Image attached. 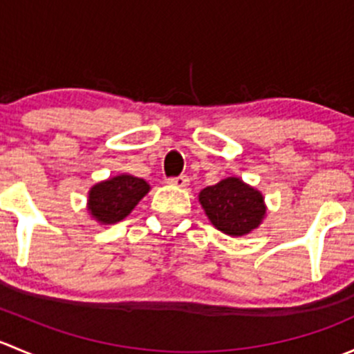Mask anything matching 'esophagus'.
I'll return each instance as SVG.
<instances>
[{"label":"esophagus","mask_w":354,"mask_h":354,"mask_svg":"<svg viewBox=\"0 0 354 354\" xmlns=\"http://www.w3.org/2000/svg\"><path fill=\"white\" fill-rule=\"evenodd\" d=\"M188 176H185V174H181V176H174V178H169V185H173V187H178V188H185L188 185Z\"/></svg>","instance_id":"1"}]
</instances>
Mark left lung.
I'll list each match as a JSON object with an SVG mask.
<instances>
[{
	"instance_id": "1",
	"label": "left lung",
	"mask_w": 354,
	"mask_h": 354,
	"mask_svg": "<svg viewBox=\"0 0 354 354\" xmlns=\"http://www.w3.org/2000/svg\"><path fill=\"white\" fill-rule=\"evenodd\" d=\"M200 203L210 223L230 236H243L266 216L263 197L238 178H226L200 192Z\"/></svg>"
}]
</instances>
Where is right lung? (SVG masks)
<instances>
[{
  "mask_svg": "<svg viewBox=\"0 0 354 354\" xmlns=\"http://www.w3.org/2000/svg\"><path fill=\"white\" fill-rule=\"evenodd\" d=\"M147 192V181L121 174L92 188L88 194V210L99 223L114 224L124 219Z\"/></svg>",
  "mask_w": 354,
  "mask_h": 354,
  "instance_id": "obj_1",
  "label": "right lung"
}]
</instances>
